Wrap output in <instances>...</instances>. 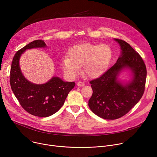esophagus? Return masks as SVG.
I'll return each instance as SVG.
<instances>
[{"mask_svg":"<svg viewBox=\"0 0 157 157\" xmlns=\"http://www.w3.org/2000/svg\"><path fill=\"white\" fill-rule=\"evenodd\" d=\"M85 83L84 82H82V81H79L78 83H77V85L78 86H85Z\"/></svg>","mask_w":157,"mask_h":157,"instance_id":"esophagus-1","label":"esophagus"}]
</instances>
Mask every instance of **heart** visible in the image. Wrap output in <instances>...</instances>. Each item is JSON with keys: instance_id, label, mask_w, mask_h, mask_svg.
<instances>
[{"instance_id": "b5f03b06", "label": "heart", "mask_w": 157, "mask_h": 157, "mask_svg": "<svg viewBox=\"0 0 157 157\" xmlns=\"http://www.w3.org/2000/svg\"><path fill=\"white\" fill-rule=\"evenodd\" d=\"M111 56L112 50L107 44H78L69 49L62 67L66 76L71 79L78 75L82 67L86 76L95 78L101 76L108 68Z\"/></svg>"}]
</instances>
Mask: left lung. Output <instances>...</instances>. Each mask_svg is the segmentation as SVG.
Instances as JSON below:
<instances>
[{"label": "left lung", "instance_id": "8db88e82", "mask_svg": "<svg viewBox=\"0 0 157 157\" xmlns=\"http://www.w3.org/2000/svg\"><path fill=\"white\" fill-rule=\"evenodd\" d=\"M114 40L121 49L117 63L99 78L90 81L93 94L88 101L89 108L105 120H116L128 113L141 98L146 79V67L142 57L125 41ZM125 68L131 70L133 79L123 85L117 76Z\"/></svg>", "mask_w": 157, "mask_h": 157}]
</instances>
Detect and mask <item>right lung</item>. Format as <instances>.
Instances as JSON below:
<instances>
[{
	"instance_id": "1",
	"label": "right lung",
	"mask_w": 157,
	"mask_h": 157,
	"mask_svg": "<svg viewBox=\"0 0 157 157\" xmlns=\"http://www.w3.org/2000/svg\"><path fill=\"white\" fill-rule=\"evenodd\" d=\"M46 46L44 40L39 39L22 48L14 55L10 71V85L15 97L25 110L39 117H48L56 113L75 86L74 82L63 81L59 77H53L44 84L36 85L23 76L19 65L21 54L28 49Z\"/></svg>"
}]
</instances>
